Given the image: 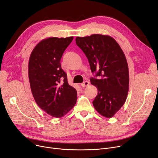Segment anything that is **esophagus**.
<instances>
[{"label":"esophagus","instance_id":"esophagus-1","mask_svg":"<svg viewBox=\"0 0 158 158\" xmlns=\"http://www.w3.org/2000/svg\"><path fill=\"white\" fill-rule=\"evenodd\" d=\"M89 85V81H85L84 82H82L81 85L82 86V87H83V88H85V87L88 86Z\"/></svg>","mask_w":158,"mask_h":158}]
</instances>
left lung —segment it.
<instances>
[{"label":"left lung","mask_w":158,"mask_h":158,"mask_svg":"<svg viewBox=\"0 0 158 158\" xmlns=\"http://www.w3.org/2000/svg\"><path fill=\"white\" fill-rule=\"evenodd\" d=\"M76 42L88 58L91 72L98 77L90 79L98 89L93 106L103 117L112 118L123 107L129 89L128 65L124 52L109 35L77 37Z\"/></svg>","instance_id":"8db88e82"}]
</instances>
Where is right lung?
Segmentation results:
<instances>
[{
    "mask_svg": "<svg viewBox=\"0 0 158 158\" xmlns=\"http://www.w3.org/2000/svg\"><path fill=\"white\" fill-rule=\"evenodd\" d=\"M73 37H48L31 52L28 78L31 93L38 106L52 117L64 116L75 106L77 91L70 86L60 60Z\"/></svg>",
    "mask_w": 158,
    "mask_h": 158,
    "instance_id": "1",
    "label": "right lung"
}]
</instances>
